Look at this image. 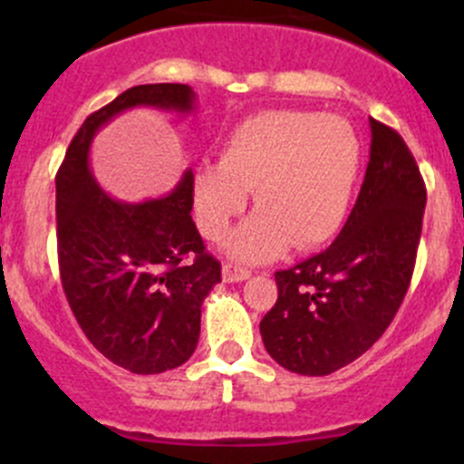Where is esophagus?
I'll use <instances>...</instances> for the list:
<instances>
[{"label":"esophagus","instance_id":"obj_1","mask_svg":"<svg viewBox=\"0 0 464 464\" xmlns=\"http://www.w3.org/2000/svg\"><path fill=\"white\" fill-rule=\"evenodd\" d=\"M251 276L249 269H245V266H237L233 265V262H227V265L222 266V278L224 283H242V280H246Z\"/></svg>","mask_w":464,"mask_h":464}]
</instances>
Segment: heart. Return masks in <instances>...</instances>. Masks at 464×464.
I'll return each instance as SVG.
<instances>
[{
  "instance_id": "obj_1",
  "label": "heart",
  "mask_w": 464,
  "mask_h": 464,
  "mask_svg": "<svg viewBox=\"0 0 464 464\" xmlns=\"http://www.w3.org/2000/svg\"><path fill=\"white\" fill-rule=\"evenodd\" d=\"M362 163L348 121L316 111H262L237 123L219 159L193 172V213L206 240H222L254 190L251 215L224 242L231 258L265 262L287 245L312 249L339 228Z\"/></svg>"
}]
</instances>
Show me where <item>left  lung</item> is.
Masks as SVG:
<instances>
[{
	"mask_svg": "<svg viewBox=\"0 0 464 464\" xmlns=\"http://www.w3.org/2000/svg\"><path fill=\"white\" fill-rule=\"evenodd\" d=\"M357 204L319 256L276 271L278 301L260 321L274 362L323 377L362 357L400 310L418 256L427 188L404 139L371 119Z\"/></svg>",
	"mask_w": 464,
	"mask_h": 464,
	"instance_id": "obj_1",
	"label": "left lung"
}]
</instances>
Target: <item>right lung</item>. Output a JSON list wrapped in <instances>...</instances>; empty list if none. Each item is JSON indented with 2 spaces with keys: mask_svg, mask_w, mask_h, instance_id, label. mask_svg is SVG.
Here are the masks:
<instances>
[{
  "mask_svg": "<svg viewBox=\"0 0 464 464\" xmlns=\"http://www.w3.org/2000/svg\"><path fill=\"white\" fill-rule=\"evenodd\" d=\"M132 107L190 114L188 85H139L89 114L55 177L58 262L78 325L116 366L137 375L172 371L199 341L202 303L222 280L195 227L193 170L166 198L121 202L89 170V150L102 125Z\"/></svg>",
  "mask_w": 464,
  "mask_h": 464,
  "instance_id": "1",
  "label": "right lung"
}]
</instances>
